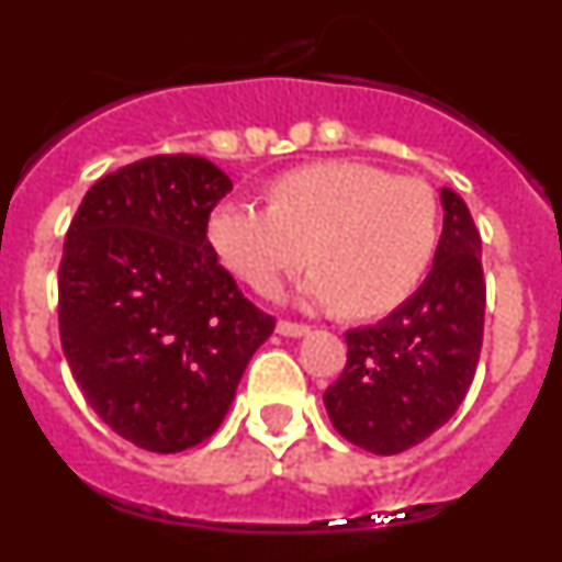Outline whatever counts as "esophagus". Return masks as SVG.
Segmentation results:
<instances>
[{
  "instance_id": "esophagus-1",
  "label": "esophagus",
  "mask_w": 562,
  "mask_h": 562,
  "mask_svg": "<svg viewBox=\"0 0 562 562\" xmlns=\"http://www.w3.org/2000/svg\"><path fill=\"white\" fill-rule=\"evenodd\" d=\"M278 335H284V337H304L310 335V326L304 324H290V321H278Z\"/></svg>"
}]
</instances>
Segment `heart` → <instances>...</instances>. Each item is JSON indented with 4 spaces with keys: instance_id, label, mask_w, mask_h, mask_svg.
Returning <instances> with one entry per match:
<instances>
[{
    "instance_id": "1",
    "label": "heart",
    "mask_w": 562,
    "mask_h": 562,
    "mask_svg": "<svg viewBox=\"0 0 562 562\" xmlns=\"http://www.w3.org/2000/svg\"><path fill=\"white\" fill-rule=\"evenodd\" d=\"M205 236L220 265L261 295L310 256L315 267L297 286L301 301L374 317L400 306L428 272L439 245V205L416 177H391L360 160H324L276 177L270 207L220 202Z\"/></svg>"
}]
</instances>
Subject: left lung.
I'll return each mask as SVG.
<instances>
[{"mask_svg":"<svg viewBox=\"0 0 562 562\" xmlns=\"http://www.w3.org/2000/svg\"><path fill=\"white\" fill-rule=\"evenodd\" d=\"M441 236L419 290L380 324L346 331L349 360L326 389L337 434L376 456L414 448L459 411L484 337L481 236L470 207L439 191Z\"/></svg>","mask_w":562,"mask_h":562,"instance_id":"8db88e82","label":"left lung"}]
</instances>
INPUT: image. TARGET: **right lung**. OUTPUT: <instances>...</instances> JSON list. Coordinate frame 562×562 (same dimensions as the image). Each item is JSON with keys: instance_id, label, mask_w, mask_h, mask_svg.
<instances>
[{"instance_id": "1", "label": "right lung", "mask_w": 562, "mask_h": 562, "mask_svg": "<svg viewBox=\"0 0 562 562\" xmlns=\"http://www.w3.org/2000/svg\"><path fill=\"white\" fill-rule=\"evenodd\" d=\"M227 191L231 177L205 157H146L89 188L64 241L69 371L109 428L151 453H180L220 428L276 329L207 245Z\"/></svg>"}]
</instances>
